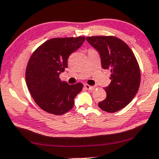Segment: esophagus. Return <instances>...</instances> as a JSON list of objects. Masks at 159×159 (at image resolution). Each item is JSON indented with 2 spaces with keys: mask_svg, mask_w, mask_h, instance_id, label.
<instances>
[{
  "mask_svg": "<svg viewBox=\"0 0 159 159\" xmlns=\"http://www.w3.org/2000/svg\"><path fill=\"white\" fill-rule=\"evenodd\" d=\"M84 87H85L86 89L87 90H93L94 89V86L89 85V84H84Z\"/></svg>",
  "mask_w": 159,
  "mask_h": 159,
  "instance_id": "34e87169",
  "label": "esophagus"
}]
</instances>
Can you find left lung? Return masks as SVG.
I'll return each instance as SVG.
<instances>
[{
    "label": "left lung",
    "instance_id": "obj_1",
    "mask_svg": "<svg viewBox=\"0 0 159 159\" xmlns=\"http://www.w3.org/2000/svg\"><path fill=\"white\" fill-rule=\"evenodd\" d=\"M86 41L98 51L103 69L110 70L111 80L105 88L107 96L99 102V108L114 113L125 107L138 92L140 69L134 53L129 46L117 37H86Z\"/></svg>",
    "mask_w": 159,
    "mask_h": 159
}]
</instances>
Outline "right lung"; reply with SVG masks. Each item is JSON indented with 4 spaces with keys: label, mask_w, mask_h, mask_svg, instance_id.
<instances>
[{
    "label": "right lung",
    "mask_w": 159,
    "mask_h": 159,
    "mask_svg": "<svg viewBox=\"0 0 159 159\" xmlns=\"http://www.w3.org/2000/svg\"><path fill=\"white\" fill-rule=\"evenodd\" d=\"M84 41V36L52 39L39 46L30 57L25 71L27 86L44 111L60 116L73 108L74 98L84 85H70L61 81L60 74L67 67L70 55Z\"/></svg>",
    "instance_id": "right-lung-1"
}]
</instances>
